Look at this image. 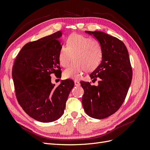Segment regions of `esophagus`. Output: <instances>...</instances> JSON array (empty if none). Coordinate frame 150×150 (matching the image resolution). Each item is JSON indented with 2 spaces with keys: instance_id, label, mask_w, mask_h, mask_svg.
<instances>
[{
  "instance_id": "1",
  "label": "esophagus",
  "mask_w": 150,
  "mask_h": 150,
  "mask_svg": "<svg viewBox=\"0 0 150 150\" xmlns=\"http://www.w3.org/2000/svg\"><path fill=\"white\" fill-rule=\"evenodd\" d=\"M74 83H75V85L76 86H80V83L79 81H78V80H74Z\"/></svg>"
}]
</instances>
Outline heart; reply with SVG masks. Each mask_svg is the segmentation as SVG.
I'll return each instance as SVG.
<instances>
[{
  "instance_id": "heart-1",
  "label": "heart",
  "mask_w": 150,
  "mask_h": 150,
  "mask_svg": "<svg viewBox=\"0 0 150 150\" xmlns=\"http://www.w3.org/2000/svg\"><path fill=\"white\" fill-rule=\"evenodd\" d=\"M63 75L66 78L79 79L86 70L91 71L96 69L103 58L101 42L96 38L73 33L66 40V46L60 48L58 60L61 67L69 66Z\"/></svg>"
}]
</instances>
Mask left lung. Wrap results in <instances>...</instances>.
<instances>
[{
    "label": "left lung",
    "mask_w": 150,
    "mask_h": 150,
    "mask_svg": "<svg viewBox=\"0 0 150 150\" xmlns=\"http://www.w3.org/2000/svg\"><path fill=\"white\" fill-rule=\"evenodd\" d=\"M101 42L103 58L90 75L98 86L80 82L84 90L82 105L86 113L94 118L103 119L115 113L126 98L132 78V70L126 46L118 38L102 32L86 31Z\"/></svg>",
    "instance_id": "left-lung-1"
}]
</instances>
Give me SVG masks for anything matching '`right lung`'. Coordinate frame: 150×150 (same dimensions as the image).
I'll list each match as a JSON object with an SVG mask.
<instances>
[{
	"label": "right lung",
	"instance_id": "obj_1",
	"mask_svg": "<svg viewBox=\"0 0 150 150\" xmlns=\"http://www.w3.org/2000/svg\"><path fill=\"white\" fill-rule=\"evenodd\" d=\"M60 31L25 44L18 53L12 76L18 103L26 113L42 122L62 116L74 82L67 79L55 87L51 75L61 76L58 60Z\"/></svg>",
	"mask_w": 150,
	"mask_h": 150
}]
</instances>
